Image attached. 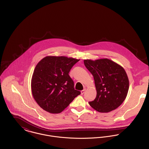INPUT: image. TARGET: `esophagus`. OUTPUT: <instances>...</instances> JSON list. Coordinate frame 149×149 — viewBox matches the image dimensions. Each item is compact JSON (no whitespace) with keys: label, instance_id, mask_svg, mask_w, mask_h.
Returning a JSON list of instances; mask_svg holds the SVG:
<instances>
[{"label":"esophagus","instance_id":"34e87169","mask_svg":"<svg viewBox=\"0 0 149 149\" xmlns=\"http://www.w3.org/2000/svg\"><path fill=\"white\" fill-rule=\"evenodd\" d=\"M85 89H83V90H82L81 91V95H83L84 93H85Z\"/></svg>","mask_w":149,"mask_h":149}]
</instances>
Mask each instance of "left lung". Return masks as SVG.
<instances>
[{"instance_id": "obj_1", "label": "left lung", "mask_w": 149, "mask_h": 149, "mask_svg": "<svg viewBox=\"0 0 149 149\" xmlns=\"http://www.w3.org/2000/svg\"><path fill=\"white\" fill-rule=\"evenodd\" d=\"M87 69L93 76L97 92L89 104L96 111L109 112L120 106L127 95L129 80L125 69L108 58L84 60Z\"/></svg>"}]
</instances>
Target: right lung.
<instances>
[{
	"instance_id": "add662e5",
	"label": "right lung",
	"mask_w": 149,
	"mask_h": 149,
	"mask_svg": "<svg viewBox=\"0 0 149 149\" xmlns=\"http://www.w3.org/2000/svg\"><path fill=\"white\" fill-rule=\"evenodd\" d=\"M80 60L65 56H49L37 64L31 81L33 96L37 103L51 113L61 112L80 91L75 90L69 75Z\"/></svg>"
}]
</instances>
